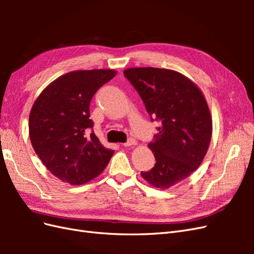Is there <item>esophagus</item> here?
Instances as JSON below:
<instances>
[{
	"label": "esophagus",
	"mask_w": 254,
	"mask_h": 254,
	"mask_svg": "<svg viewBox=\"0 0 254 254\" xmlns=\"http://www.w3.org/2000/svg\"><path fill=\"white\" fill-rule=\"evenodd\" d=\"M136 142L134 139H129L126 143L123 144V146H125V147H128V146H131V145H134Z\"/></svg>",
	"instance_id": "34e87169"
}]
</instances>
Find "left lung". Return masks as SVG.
Segmentation results:
<instances>
[{
  "label": "left lung",
  "instance_id": "1",
  "mask_svg": "<svg viewBox=\"0 0 254 254\" xmlns=\"http://www.w3.org/2000/svg\"><path fill=\"white\" fill-rule=\"evenodd\" d=\"M124 75L141 96L150 121L160 123L148 144L156 164L141 175L151 186L168 189L202 162L212 135L209 107L200 89L176 71L132 67Z\"/></svg>",
  "mask_w": 254,
  "mask_h": 254
}]
</instances>
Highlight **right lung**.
I'll return each instance as SVG.
<instances>
[{"label": "right lung", "mask_w": 254, "mask_h": 254, "mask_svg": "<svg viewBox=\"0 0 254 254\" xmlns=\"http://www.w3.org/2000/svg\"><path fill=\"white\" fill-rule=\"evenodd\" d=\"M113 70L74 71L54 80L38 96L29 114V137L48 170L60 180L83 184L102 174L113 150L93 131L90 102Z\"/></svg>", "instance_id": "obj_1"}]
</instances>
